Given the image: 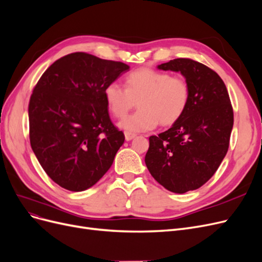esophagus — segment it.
<instances>
[{"mask_svg":"<svg viewBox=\"0 0 262 262\" xmlns=\"http://www.w3.org/2000/svg\"><path fill=\"white\" fill-rule=\"evenodd\" d=\"M124 134H125V139L127 140V141H129L133 138L136 137V134H133V133H129V132H125Z\"/></svg>","mask_w":262,"mask_h":262,"instance_id":"34e87169","label":"esophagus"}]
</instances>
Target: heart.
I'll return each mask as SVG.
<instances>
[{
  "instance_id": "b5f03b06",
  "label": "heart",
  "mask_w": 262,
  "mask_h": 262,
  "mask_svg": "<svg viewBox=\"0 0 262 262\" xmlns=\"http://www.w3.org/2000/svg\"><path fill=\"white\" fill-rule=\"evenodd\" d=\"M108 111L123 119L132 110H139L120 123L127 132H146L159 123L172 126L179 122L189 104L190 85L181 75L141 67L125 77V88L111 82L104 88Z\"/></svg>"
}]
</instances>
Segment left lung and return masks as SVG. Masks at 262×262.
Here are the masks:
<instances>
[{"label": "left lung", "instance_id": "8db88e82", "mask_svg": "<svg viewBox=\"0 0 262 262\" xmlns=\"http://www.w3.org/2000/svg\"><path fill=\"white\" fill-rule=\"evenodd\" d=\"M158 69L181 72L190 85V100L179 122L149 137L145 162L164 188L184 193L201 187L220 166L230 146L233 107L224 81L210 67L181 57Z\"/></svg>", "mask_w": 262, "mask_h": 262}]
</instances>
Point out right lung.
<instances>
[{
  "instance_id": "add662e5",
  "label": "right lung",
  "mask_w": 262,
  "mask_h": 262,
  "mask_svg": "<svg viewBox=\"0 0 262 262\" xmlns=\"http://www.w3.org/2000/svg\"><path fill=\"white\" fill-rule=\"evenodd\" d=\"M129 66L85 52L67 54L42 74L29 100V139L54 183L71 191L94 186L125 136L110 119L104 88Z\"/></svg>"
}]
</instances>
